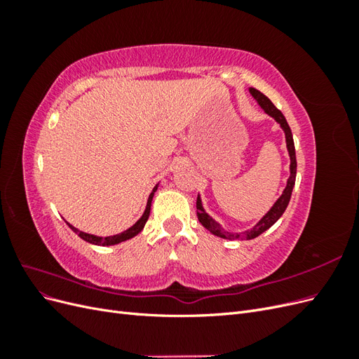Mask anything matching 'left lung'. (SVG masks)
<instances>
[{"mask_svg": "<svg viewBox=\"0 0 359 359\" xmlns=\"http://www.w3.org/2000/svg\"><path fill=\"white\" fill-rule=\"evenodd\" d=\"M250 93L257 100V103L260 104V107L268 114L273 116L276 121L281 126V128L285 130V135H286V145H287V151H289V156H290V177L287 180V186L283 191V194L277 199V202L274 203L273 208H271L264 217L262 220H260L253 229L245 231L243 233H231V232H226L224 229H222V226L219 223H215L211 217L206 214L202 208V202L201 198L198 196L196 201V214H198V220L202 223L203 227H206L211 233L220 236V238H226V240H253V238L259 236L260 233H264L266 229H269L271 226H273L281 215H283L285 210L287 208L290 196H292V190L293 186H295V178H297V156H295V145H293V137H292V132H290V127L286 121L285 115L281 114L277 107L273 104L266 95H264L260 91H257L256 88H250Z\"/></svg>", "mask_w": 359, "mask_h": 359, "instance_id": "8db88e82", "label": "left lung"}]
</instances>
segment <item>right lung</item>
Returning a JSON list of instances; mask_svg holds the SVG:
<instances>
[{
  "label": "right lung",
  "mask_w": 359,
  "mask_h": 359,
  "mask_svg": "<svg viewBox=\"0 0 359 359\" xmlns=\"http://www.w3.org/2000/svg\"><path fill=\"white\" fill-rule=\"evenodd\" d=\"M156 190H157V186L154 187V190L151 191V194H149L148 203H147V208H145V212L142 214V217H140V219H139V220H137L132 227H130V229L124 231L123 233H118V235H114V236H104V238H102V236H95V235H90V233L81 232V231L76 229V227H73L70 223H67V224H69V227H70V229H72L74 233H78V235L82 238V240H85L86 243H91V244H95V245H114V244H118V243H123V241H126V240H130V238L136 236L140 231L144 229V226H145V223H147V220H148V217H149V211H151V201H153V196H154Z\"/></svg>",
  "instance_id": "obj_1"
}]
</instances>
